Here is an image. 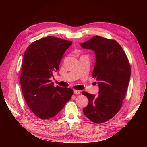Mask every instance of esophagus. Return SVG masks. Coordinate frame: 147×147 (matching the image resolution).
I'll return each mask as SVG.
<instances>
[{"label": "esophagus", "mask_w": 147, "mask_h": 147, "mask_svg": "<svg viewBox=\"0 0 147 147\" xmlns=\"http://www.w3.org/2000/svg\"><path fill=\"white\" fill-rule=\"evenodd\" d=\"M74 93L76 94H80V91H78V90H74Z\"/></svg>", "instance_id": "esophagus-1"}]
</instances>
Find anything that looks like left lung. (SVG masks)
Listing matches in <instances>:
<instances>
[{"label":"left lung","instance_id":"left-lung-1","mask_svg":"<svg viewBox=\"0 0 147 147\" xmlns=\"http://www.w3.org/2000/svg\"><path fill=\"white\" fill-rule=\"evenodd\" d=\"M83 48L94 51L96 64L92 77L99 86V95L83 91L89 102L83 111L95 123L107 121L121 108L131 77V66L123 49L112 39L98 35L80 43Z\"/></svg>","mask_w":147,"mask_h":147}]
</instances>
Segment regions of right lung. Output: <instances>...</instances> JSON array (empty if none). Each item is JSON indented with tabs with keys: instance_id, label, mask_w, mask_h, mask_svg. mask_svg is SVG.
I'll return each instance as SVG.
<instances>
[{
	"instance_id": "right-lung-1",
	"label": "right lung",
	"mask_w": 147,
	"mask_h": 147,
	"mask_svg": "<svg viewBox=\"0 0 147 147\" xmlns=\"http://www.w3.org/2000/svg\"><path fill=\"white\" fill-rule=\"evenodd\" d=\"M72 42L48 36L32 43L24 52L20 76L22 92L32 112L40 119L55 117L72 97L70 88L54 86L50 78Z\"/></svg>"
}]
</instances>
